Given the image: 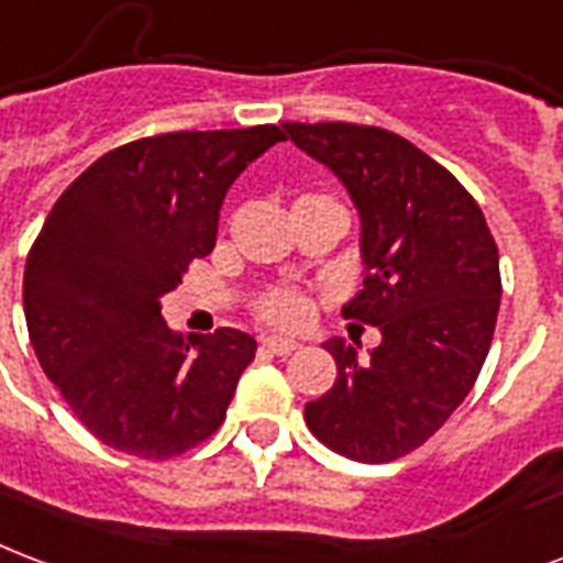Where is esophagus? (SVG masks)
<instances>
[{
	"instance_id": "esophagus-1",
	"label": "esophagus",
	"mask_w": 563,
	"mask_h": 563,
	"mask_svg": "<svg viewBox=\"0 0 563 563\" xmlns=\"http://www.w3.org/2000/svg\"><path fill=\"white\" fill-rule=\"evenodd\" d=\"M262 349L271 352V355L286 357L292 355L295 349H298V343H295V340H286V336H265V340H262Z\"/></svg>"
}]
</instances>
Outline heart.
<instances>
[{
    "label": "heart",
    "mask_w": 563,
    "mask_h": 563,
    "mask_svg": "<svg viewBox=\"0 0 563 563\" xmlns=\"http://www.w3.org/2000/svg\"><path fill=\"white\" fill-rule=\"evenodd\" d=\"M310 202H328V206H340L331 194H307L295 206H310ZM343 208V206H340ZM253 313L260 316L262 322L274 324V328H301V324L310 322L313 316V303L298 289H289V286H274V289H265L253 298Z\"/></svg>",
    "instance_id": "heart-1"
}]
</instances>
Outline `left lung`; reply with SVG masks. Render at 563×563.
Here are the masks:
<instances>
[{
	"label": "left lung",
	"mask_w": 563,
	"mask_h": 563,
	"mask_svg": "<svg viewBox=\"0 0 563 563\" xmlns=\"http://www.w3.org/2000/svg\"><path fill=\"white\" fill-rule=\"evenodd\" d=\"M283 128L352 194L366 277L343 316L382 331L369 361L324 343L336 382L303 418L340 456L394 462L435 435L481 376L501 301L498 247L472 194L406 136L349 122Z\"/></svg>",
	"instance_id": "left-lung-1"
}]
</instances>
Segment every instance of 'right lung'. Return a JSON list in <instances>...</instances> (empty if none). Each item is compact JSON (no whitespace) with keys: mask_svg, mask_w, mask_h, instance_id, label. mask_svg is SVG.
<instances>
[{"mask_svg":"<svg viewBox=\"0 0 563 563\" xmlns=\"http://www.w3.org/2000/svg\"><path fill=\"white\" fill-rule=\"evenodd\" d=\"M280 140L277 124L133 140L74 178L44 220L23 274L29 340L107 448L169 460L227 418L256 340L176 334L161 295L214 250L229 185Z\"/></svg>","mask_w":563,"mask_h":563,"instance_id":"add662e5","label":"right lung"}]
</instances>
